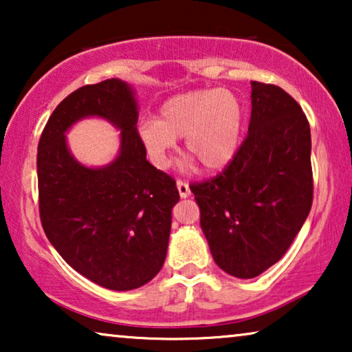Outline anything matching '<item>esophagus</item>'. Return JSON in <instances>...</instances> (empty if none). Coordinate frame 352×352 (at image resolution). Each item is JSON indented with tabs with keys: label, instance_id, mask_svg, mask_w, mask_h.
I'll return each instance as SVG.
<instances>
[{
	"label": "esophagus",
	"instance_id": "1",
	"mask_svg": "<svg viewBox=\"0 0 352 352\" xmlns=\"http://www.w3.org/2000/svg\"><path fill=\"white\" fill-rule=\"evenodd\" d=\"M176 186H177V190H179V195L182 197V199H187V197L190 195L189 184H187L186 181H182V179H177V181H176Z\"/></svg>",
	"mask_w": 352,
	"mask_h": 352
}]
</instances>
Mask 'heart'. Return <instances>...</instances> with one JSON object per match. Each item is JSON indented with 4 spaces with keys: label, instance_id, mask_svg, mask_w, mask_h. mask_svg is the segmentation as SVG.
I'll list each match as a JSON object with an SVG mask.
<instances>
[{
    "label": "heart",
    "instance_id": "heart-1",
    "mask_svg": "<svg viewBox=\"0 0 352 352\" xmlns=\"http://www.w3.org/2000/svg\"><path fill=\"white\" fill-rule=\"evenodd\" d=\"M243 120L239 94L230 89H201L168 99L157 118L139 123L138 133L157 166H168L176 138H184L189 155L206 170H219L237 152Z\"/></svg>",
    "mask_w": 352,
    "mask_h": 352
}]
</instances>
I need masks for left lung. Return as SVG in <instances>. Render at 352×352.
I'll use <instances>...</instances> for the list:
<instances>
[{
	"mask_svg": "<svg viewBox=\"0 0 352 352\" xmlns=\"http://www.w3.org/2000/svg\"><path fill=\"white\" fill-rule=\"evenodd\" d=\"M214 263L253 278L276 264L300 232L314 195L311 128L282 88L252 81L248 134L219 175L190 186Z\"/></svg>",
	"mask_w": 352,
	"mask_h": 352,
	"instance_id": "1",
	"label": "left lung"
}]
</instances>
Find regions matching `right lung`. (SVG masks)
I'll list each match as a JSON object with an SVG mask.
<instances>
[{"label":"right lung","instance_id":"obj_1","mask_svg":"<svg viewBox=\"0 0 352 352\" xmlns=\"http://www.w3.org/2000/svg\"><path fill=\"white\" fill-rule=\"evenodd\" d=\"M98 114L122 129V147L104 168L69 155L63 133ZM133 91L117 78L81 86L54 109L38 142V206L46 237L65 263L110 290L151 282L166 258L176 181L146 158Z\"/></svg>","mask_w":352,"mask_h":352}]
</instances>
